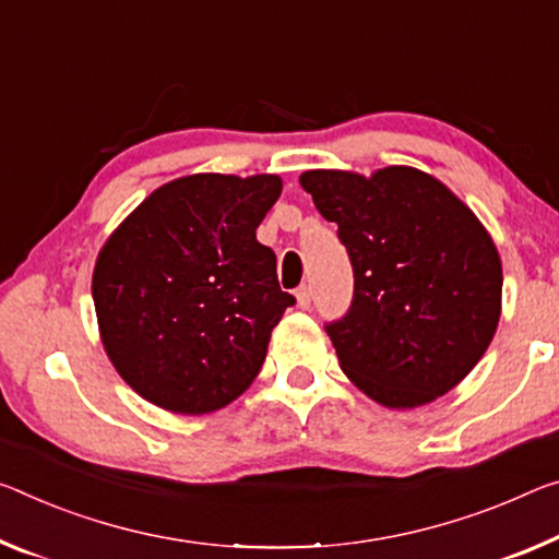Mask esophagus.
<instances>
[{
	"label": "esophagus",
	"instance_id": "34e87169",
	"mask_svg": "<svg viewBox=\"0 0 559 559\" xmlns=\"http://www.w3.org/2000/svg\"><path fill=\"white\" fill-rule=\"evenodd\" d=\"M296 306L298 308H311V290H308V286H300L298 290H296Z\"/></svg>",
	"mask_w": 559,
	"mask_h": 559
}]
</instances>
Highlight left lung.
<instances>
[{
	"label": "left lung",
	"mask_w": 559,
	"mask_h": 559,
	"mask_svg": "<svg viewBox=\"0 0 559 559\" xmlns=\"http://www.w3.org/2000/svg\"><path fill=\"white\" fill-rule=\"evenodd\" d=\"M353 263V304L328 323L341 370L376 403L407 411L463 380L485 356L502 308L492 236L436 176L385 166L300 174Z\"/></svg>",
	"instance_id": "1"
}]
</instances>
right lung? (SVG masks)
Returning <instances> with one entry per match:
<instances>
[{"label": "right lung", "mask_w": 559, "mask_h": 559, "mask_svg": "<svg viewBox=\"0 0 559 559\" xmlns=\"http://www.w3.org/2000/svg\"><path fill=\"white\" fill-rule=\"evenodd\" d=\"M281 176L191 174L146 197L94 265L92 296L117 373L168 413L236 401L265 360L271 331L296 304L255 228Z\"/></svg>", "instance_id": "right-lung-1"}]
</instances>
